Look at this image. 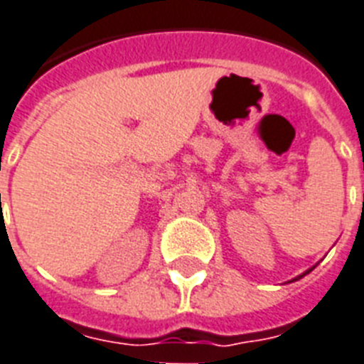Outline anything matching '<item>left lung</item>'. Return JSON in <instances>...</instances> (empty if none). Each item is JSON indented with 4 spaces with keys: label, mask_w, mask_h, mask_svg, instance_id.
I'll return each mask as SVG.
<instances>
[{
    "label": "left lung",
    "mask_w": 364,
    "mask_h": 364,
    "mask_svg": "<svg viewBox=\"0 0 364 364\" xmlns=\"http://www.w3.org/2000/svg\"><path fill=\"white\" fill-rule=\"evenodd\" d=\"M310 270H312V269H310ZM310 270H306V272H304V274H308V272H310ZM304 274H301V276H297V278H295V280H299V278H302V276H304Z\"/></svg>",
    "instance_id": "1"
}]
</instances>
